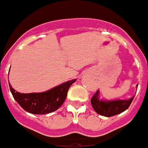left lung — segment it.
Returning a JSON list of instances; mask_svg holds the SVG:
<instances>
[{
  "instance_id": "8db88e82",
  "label": "left lung",
  "mask_w": 148,
  "mask_h": 148,
  "mask_svg": "<svg viewBox=\"0 0 148 148\" xmlns=\"http://www.w3.org/2000/svg\"><path fill=\"white\" fill-rule=\"evenodd\" d=\"M99 91L98 90L91 99V103L98 114L106 117L114 116L125 112L128 108L134 98V96H133L128 100L103 101L99 99Z\"/></svg>"
}]
</instances>
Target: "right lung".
<instances>
[{
  "label": "right lung",
  "mask_w": 148,
  "mask_h": 148,
  "mask_svg": "<svg viewBox=\"0 0 148 148\" xmlns=\"http://www.w3.org/2000/svg\"><path fill=\"white\" fill-rule=\"evenodd\" d=\"M75 81V79L66 82L49 91L40 93H21L14 90L10 83L9 86L14 99L26 112L44 114L55 112L62 106L66 100L69 88Z\"/></svg>",
  "instance_id": "obj_1"
}]
</instances>
